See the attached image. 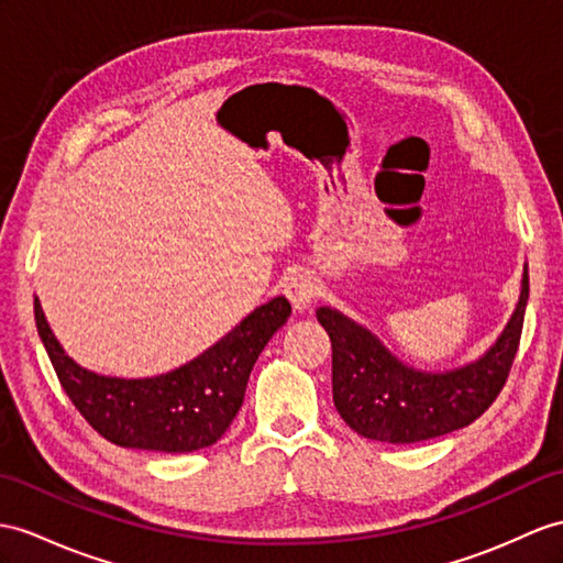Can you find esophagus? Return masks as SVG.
Masks as SVG:
<instances>
[{
  "mask_svg": "<svg viewBox=\"0 0 563 563\" xmlns=\"http://www.w3.org/2000/svg\"><path fill=\"white\" fill-rule=\"evenodd\" d=\"M284 294L291 300V306L296 310H308L312 300L320 294V284L310 272H294L291 277H286L284 282Z\"/></svg>",
  "mask_w": 563,
  "mask_h": 563,
  "instance_id": "esophagus-1",
  "label": "esophagus"
}]
</instances>
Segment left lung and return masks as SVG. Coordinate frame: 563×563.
Wrapping results in <instances>:
<instances>
[{"mask_svg": "<svg viewBox=\"0 0 563 563\" xmlns=\"http://www.w3.org/2000/svg\"><path fill=\"white\" fill-rule=\"evenodd\" d=\"M528 306V272L518 306L497 344L451 373H420L391 355L358 322L318 308L332 341V394L353 432L389 444H413L465 428L495 404L511 373Z\"/></svg>", "mask_w": 563, "mask_h": 563, "instance_id": "1", "label": "left lung"}]
</instances>
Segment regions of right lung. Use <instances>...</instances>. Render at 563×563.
Returning <instances> with one entry per match:
<instances>
[{
    "label": "right lung",
    "mask_w": 563,
    "mask_h": 563,
    "mask_svg": "<svg viewBox=\"0 0 563 563\" xmlns=\"http://www.w3.org/2000/svg\"><path fill=\"white\" fill-rule=\"evenodd\" d=\"M289 314L291 303L277 296L190 363L167 375L121 379L95 375L68 358L35 298L37 334L78 413L107 442L162 454H188L227 432L257 355Z\"/></svg>",
    "instance_id": "right-lung-1"
}]
</instances>
